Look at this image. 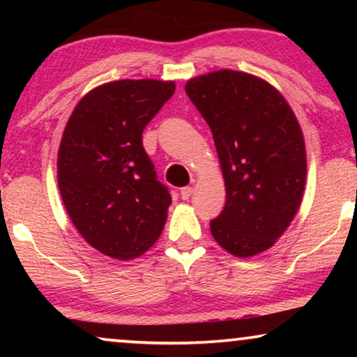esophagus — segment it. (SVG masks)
Masks as SVG:
<instances>
[{
    "mask_svg": "<svg viewBox=\"0 0 357 357\" xmlns=\"http://www.w3.org/2000/svg\"><path fill=\"white\" fill-rule=\"evenodd\" d=\"M192 193H193V187H183L180 190V197H182V199H188L192 197Z\"/></svg>",
    "mask_w": 357,
    "mask_h": 357,
    "instance_id": "1",
    "label": "esophagus"
}]
</instances>
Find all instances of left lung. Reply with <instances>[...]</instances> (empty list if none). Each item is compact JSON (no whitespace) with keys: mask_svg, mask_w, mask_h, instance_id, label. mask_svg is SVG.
I'll return each instance as SVG.
<instances>
[{"mask_svg":"<svg viewBox=\"0 0 357 357\" xmlns=\"http://www.w3.org/2000/svg\"><path fill=\"white\" fill-rule=\"evenodd\" d=\"M213 133L226 206L209 227L224 250L253 257L275 245L304 197L307 155L294 112L275 86L243 71L219 70L187 81Z\"/></svg>","mask_w":357,"mask_h":357,"instance_id":"obj_1","label":"left lung"}]
</instances>
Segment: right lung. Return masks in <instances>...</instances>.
Returning <instances> with one entry per match:
<instances>
[{"instance_id":"obj_1","label":"right lung","mask_w":357,"mask_h":357,"mask_svg":"<svg viewBox=\"0 0 357 357\" xmlns=\"http://www.w3.org/2000/svg\"><path fill=\"white\" fill-rule=\"evenodd\" d=\"M175 92L174 81L120 79L87 92L58 149V188L82 238L115 260L154 245L172 203L143 148V130Z\"/></svg>"}]
</instances>
